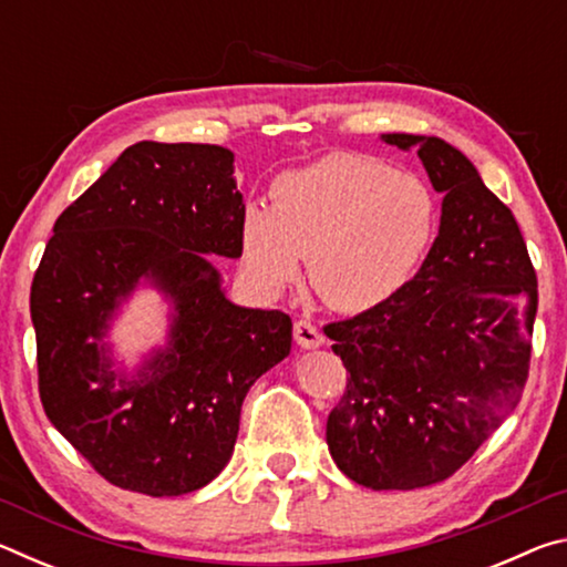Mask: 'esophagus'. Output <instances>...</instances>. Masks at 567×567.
I'll use <instances>...</instances> for the list:
<instances>
[{
  "label": "esophagus",
  "instance_id": "esophagus-1",
  "mask_svg": "<svg viewBox=\"0 0 567 567\" xmlns=\"http://www.w3.org/2000/svg\"><path fill=\"white\" fill-rule=\"evenodd\" d=\"M292 332H295L297 344H300V348H305V350H315L324 342L320 328H318V324H312L310 320H297Z\"/></svg>",
  "mask_w": 567,
  "mask_h": 567
}]
</instances>
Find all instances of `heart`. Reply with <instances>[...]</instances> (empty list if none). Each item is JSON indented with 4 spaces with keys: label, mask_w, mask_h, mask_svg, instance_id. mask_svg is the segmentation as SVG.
Returning <instances> with one entry per match:
<instances>
[{
    "label": "heart",
    "mask_w": 567,
    "mask_h": 567,
    "mask_svg": "<svg viewBox=\"0 0 567 567\" xmlns=\"http://www.w3.org/2000/svg\"><path fill=\"white\" fill-rule=\"evenodd\" d=\"M437 197L415 175L354 152H334L275 182L270 209L243 217V262L265 292L307 275L340 312L385 305L410 285L437 235Z\"/></svg>",
    "instance_id": "1"
}]
</instances>
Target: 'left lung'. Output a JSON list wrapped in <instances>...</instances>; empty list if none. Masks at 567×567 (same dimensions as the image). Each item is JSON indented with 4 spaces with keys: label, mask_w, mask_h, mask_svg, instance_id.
<instances>
[{
    "label": "left lung",
    "mask_w": 567,
    "mask_h": 567,
    "mask_svg": "<svg viewBox=\"0 0 567 567\" xmlns=\"http://www.w3.org/2000/svg\"><path fill=\"white\" fill-rule=\"evenodd\" d=\"M382 142L417 150L443 215L405 290L324 328L350 372L328 447L358 485L415 491L463 467L520 400L537 277L513 213L463 152L422 134Z\"/></svg>",
    "instance_id": "left-lung-1"
}]
</instances>
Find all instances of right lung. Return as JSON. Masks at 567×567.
<instances>
[{"mask_svg":"<svg viewBox=\"0 0 567 567\" xmlns=\"http://www.w3.org/2000/svg\"><path fill=\"white\" fill-rule=\"evenodd\" d=\"M235 155L137 142L56 217L34 272L40 398L107 483L172 497L229 463L247 390L290 354L292 320L229 302L207 255H243ZM142 279L173 302L171 340L134 373L103 340Z\"/></svg>","mask_w":567,"mask_h":567,"instance_id":"1","label":"right lung"}]
</instances>
